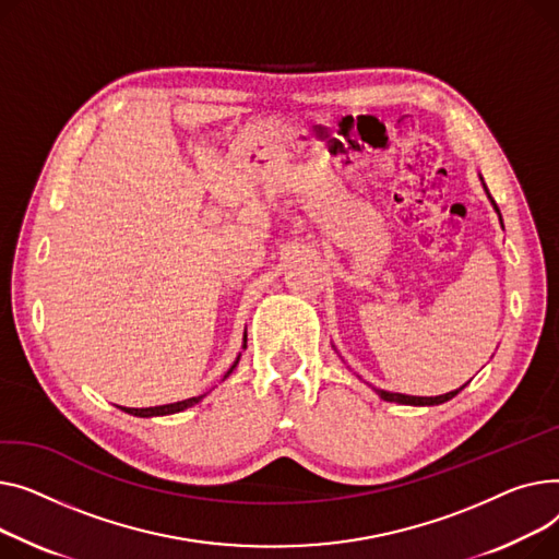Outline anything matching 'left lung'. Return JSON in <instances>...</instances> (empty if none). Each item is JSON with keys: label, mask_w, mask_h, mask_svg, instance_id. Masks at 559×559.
Here are the masks:
<instances>
[{"label": "left lung", "mask_w": 559, "mask_h": 559, "mask_svg": "<svg viewBox=\"0 0 559 559\" xmlns=\"http://www.w3.org/2000/svg\"><path fill=\"white\" fill-rule=\"evenodd\" d=\"M478 178H480V182H483V176H480V174H478ZM483 189H485V193H487V199H489L491 207H495V212L499 214V221H501V227H503L501 212H499L495 199H491V195H489V189L485 187V182H483ZM465 385H467V383H465ZM465 385H461L457 390H451V392H444V395H438V397H413V395H402V392H388V390H379V388H372V390L377 392V395H379L383 402H395V404H404V406H438V404H444V402L453 400V397L457 395V392H461Z\"/></svg>", "instance_id": "8db88e82"}]
</instances>
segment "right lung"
I'll list each match as a JSON object with an SVG mask.
<instances>
[{
    "label": "right lung",
    "instance_id": "right-lung-1",
    "mask_svg": "<svg viewBox=\"0 0 559 559\" xmlns=\"http://www.w3.org/2000/svg\"><path fill=\"white\" fill-rule=\"evenodd\" d=\"M246 343H248V334L243 332V345H241V349H246ZM239 358H241V352H239V356L235 358V364L229 366V370L225 372V377H223V381L235 372V368L239 366ZM207 397V392L205 395H199V397H189V400H182V402H176V404H164V406H151V408H121L123 413H128V415H135V417H159V415H174V413H180V411H187V408H191V406H195L199 402H203Z\"/></svg>",
    "mask_w": 559,
    "mask_h": 559
}]
</instances>
